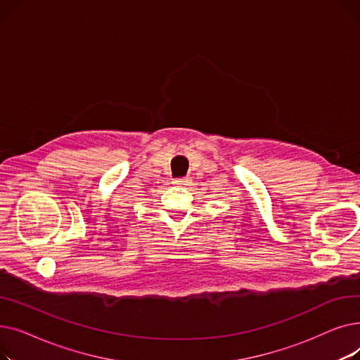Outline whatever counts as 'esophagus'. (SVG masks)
Wrapping results in <instances>:
<instances>
[{"label":"esophagus","mask_w":360,"mask_h":360,"mask_svg":"<svg viewBox=\"0 0 360 360\" xmlns=\"http://www.w3.org/2000/svg\"><path fill=\"white\" fill-rule=\"evenodd\" d=\"M188 184H191V179L190 178H178L174 181V185H182V186H186Z\"/></svg>","instance_id":"34e87169"}]
</instances>
